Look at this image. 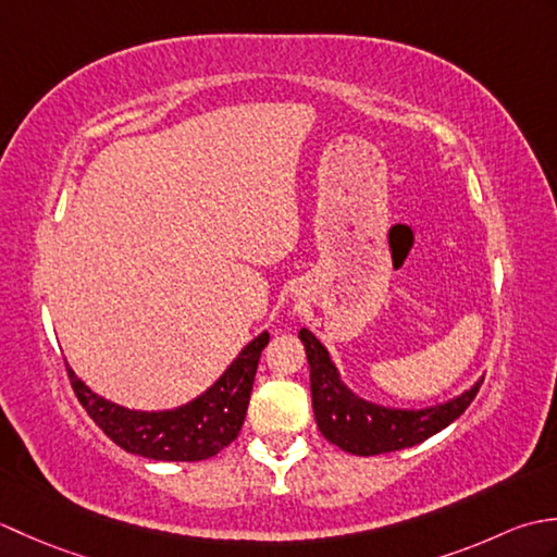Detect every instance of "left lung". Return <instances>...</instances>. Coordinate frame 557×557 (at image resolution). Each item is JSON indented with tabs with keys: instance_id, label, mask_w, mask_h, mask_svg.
<instances>
[{
	"instance_id": "8db88e82",
	"label": "left lung",
	"mask_w": 557,
	"mask_h": 557,
	"mask_svg": "<svg viewBox=\"0 0 557 557\" xmlns=\"http://www.w3.org/2000/svg\"><path fill=\"white\" fill-rule=\"evenodd\" d=\"M299 337L311 366V397L318 429L325 435V441L349 455L371 457L429 441L431 435L447 429L465 413L483 383L481 377L445 405L425 409H389L354 395L342 383L327 349L309 330L301 327Z\"/></svg>"
}]
</instances>
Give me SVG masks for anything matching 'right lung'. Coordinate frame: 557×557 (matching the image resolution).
<instances>
[{"mask_svg":"<svg viewBox=\"0 0 557 557\" xmlns=\"http://www.w3.org/2000/svg\"><path fill=\"white\" fill-rule=\"evenodd\" d=\"M268 342L270 335L260 333L242 349L215 385L188 405L168 411L120 407L92 393L71 369L69 377L88 417L126 453L162 461H200L218 455L239 435L248 399H251L260 351Z\"/></svg>","mask_w":557,"mask_h":557,"instance_id":"1","label":"right lung"}]
</instances>
